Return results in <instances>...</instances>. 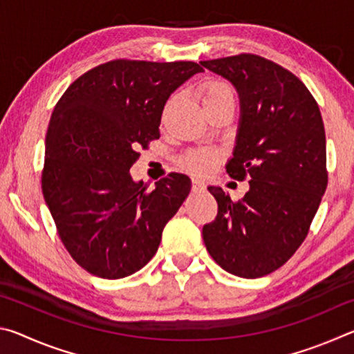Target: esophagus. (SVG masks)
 I'll return each instance as SVG.
<instances>
[{
    "instance_id": "34e87169",
    "label": "esophagus",
    "mask_w": 354,
    "mask_h": 354,
    "mask_svg": "<svg viewBox=\"0 0 354 354\" xmlns=\"http://www.w3.org/2000/svg\"><path fill=\"white\" fill-rule=\"evenodd\" d=\"M205 183L203 181H200V179H194V181H192V190L194 192H201V190H205Z\"/></svg>"
}]
</instances>
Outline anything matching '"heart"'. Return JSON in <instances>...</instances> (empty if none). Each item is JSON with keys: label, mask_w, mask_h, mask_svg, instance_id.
Returning <instances> with one entry per match:
<instances>
[{"label": "heart", "mask_w": 354, "mask_h": 354, "mask_svg": "<svg viewBox=\"0 0 354 354\" xmlns=\"http://www.w3.org/2000/svg\"><path fill=\"white\" fill-rule=\"evenodd\" d=\"M201 103L207 106L220 100H234V92L227 84L221 81H206L201 86ZM217 160V154L211 149H201V151H192L185 154L181 164L187 171L195 173V175H206Z\"/></svg>", "instance_id": "obj_1"}]
</instances>
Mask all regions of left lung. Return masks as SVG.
Returning <instances> with one entry per match:
<instances>
[{"mask_svg":"<svg viewBox=\"0 0 354 354\" xmlns=\"http://www.w3.org/2000/svg\"><path fill=\"white\" fill-rule=\"evenodd\" d=\"M200 64L230 81L239 95L241 118L226 171L241 181L250 179L239 201L209 185L218 212L203 226V241L227 273L266 277L306 239L326 190V139L319 104L295 75L261 56Z\"/></svg>","mask_w":354,"mask_h":354,"instance_id":"obj_1","label":"left lung"}]
</instances>
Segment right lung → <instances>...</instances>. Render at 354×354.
<instances>
[{
  "instance_id": "1",
  "label": "right lung",
  "mask_w": 354,
  "mask_h": 354,
  "mask_svg": "<svg viewBox=\"0 0 354 354\" xmlns=\"http://www.w3.org/2000/svg\"><path fill=\"white\" fill-rule=\"evenodd\" d=\"M203 70L195 62L112 61L77 77L53 111L41 190L65 248L95 277L120 279L149 262L190 192L170 173L153 189L129 169L159 139L164 106Z\"/></svg>"
}]
</instances>
